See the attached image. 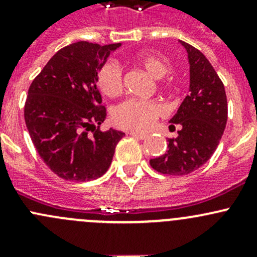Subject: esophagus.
Returning <instances> with one entry per match:
<instances>
[{
  "label": "esophagus",
  "mask_w": 257,
  "mask_h": 257,
  "mask_svg": "<svg viewBox=\"0 0 257 257\" xmlns=\"http://www.w3.org/2000/svg\"><path fill=\"white\" fill-rule=\"evenodd\" d=\"M129 136L132 137H136V138H139V139H145L148 137V134H144V133H138V132H134V131H131L128 132Z\"/></svg>",
  "instance_id": "1"
}]
</instances>
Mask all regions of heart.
<instances>
[{
    "mask_svg": "<svg viewBox=\"0 0 257 257\" xmlns=\"http://www.w3.org/2000/svg\"><path fill=\"white\" fill-rule=\"evenodd\" d=\"M134 63L147 72L152 78L160 79L169 72V62L154 52H141L133 58ZM98 85L107 97H116L121 92L123 80L119 67L113 62H108L98 73ZM163 114L159 104L141 100H125L113 110V120L116 125L133 131H145L153 121Z\"/></svg>",
    "mask_w": 257,
    "mask_h": 257,
    "instance_id": "1",
    "label": "heart"
}]
</instances>
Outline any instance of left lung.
Instances as JSON below:
<instances>
[{"instance_id": "1", "label": "left lung", "mask_w": 257, "mask_h": 257, "mask_svg": "<svg viewBox=\"0 0 257 257\" xmlns=\"http://www.w3.org/2000/svg\"><path fill=\"white\" fill-rule=\"evenodd\" d=\"M189 62V95L184 98L169 123L180 126L175 139H168V150L150 159L153 169L162 174L186 175L211 158L219 145L227 120L225 88L215 69L199 49L179 41Z\"/></svg>"}]
</instances>
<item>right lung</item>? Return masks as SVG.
Masks as SVG:
<instances>
[{
  "instance_id": "add662e5",
  "label": "right lung",
  "mask_w": 257,
  "mask_h": 257,
  "mask_svg": "<svg viewBox=\"0 0 257 257\" xmlns=\"http://www.w3.org/2000/svg\"><path fill=\"white\" fill-rule=\"evenodd\" d=\"M121 43L100 46L82 41L59 49L28 89L25 119L31 139L54 174L71 181L102 177L125 134L110 128L98 107L99 69Z\"/></svg>"
}]
</instances>
